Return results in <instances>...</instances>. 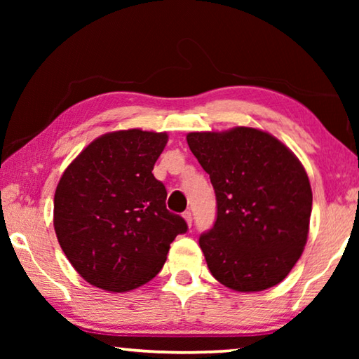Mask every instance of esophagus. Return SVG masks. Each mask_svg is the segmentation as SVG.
<instances>
[{
  "instance_id": "34e87169",
  "label": "esophagus",
  "mask_w": 359,
  "mask_h": 359,
  "mask_svg": "<svg viewBox=\"0 0 359 359\" xmlns=\"http://www.w3.org/2000/svg\"><path fill=\"white\" fill-rule=\"evenodd\" d=\"M184 218H185V222H187V224H188V226H191V222H193L191 212H185V214H184Z\"/></svg>"
}]
</instances>
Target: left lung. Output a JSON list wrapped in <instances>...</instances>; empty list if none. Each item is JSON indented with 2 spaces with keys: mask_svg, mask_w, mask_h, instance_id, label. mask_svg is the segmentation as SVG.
<instances>
[{
  "mask_svg": "<svg viewBox=\"0 0 359 359\" xmlns=\"http://www.w3.org/2000/svg\"><path fill=\"white\" fill-rule=\"evenodd\" d=\"M209 174L217 220L199 247L210 274L234 291L276 287L307 242L312 188L301 161L269 133L248 126L188 133Z\"/></svg>",
  "mask_w": 359,
  "mask_h": 359,
  "instance_id": "8db88e82",
  "label": "left lung"
}]
</instances>
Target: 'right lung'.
Listing matches in <instances>:
<instances>
[{
    "label": "right lung",
    "mask_w": 359,
    "mask_h": 359,
    "mask_svg": "<svg viewBox=\"0 0 359 359\" xmlns=\"http://www.w3.org/2000/svg\"><path fill=\"white\" fill-rule=\"evenodd\" d=\"M166 133L121 130L88 144L65 169L53 198V228L72 267L96 288L123 293L150 282L169 245L187 233L166 209L154 166Z\"/></svg>",
    "instance_id": "add662e5"
}]
</instances>
